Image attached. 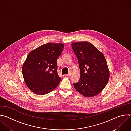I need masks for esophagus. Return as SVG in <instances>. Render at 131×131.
<instances>
[{
  "label": "esophagus",
  "mask_w": 131,
  "mask_h": 131,
  "mask_svg": "<svg viewBox=\"0 0 131 131\" xmlns=\"http://www.w3.org/2000/svg\"><path fill=\"white\" fill-rule=\"evenodd\" d=\"M71 74H72V73H71V72H70L69 73H68V74H66V75H67V76H70L71 75Z\"/></svg>",
  "instance_id": "1"
}]
</instances>
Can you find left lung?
Listing matches in <instances>:
<instances>
[{
	"mask_svg": "<svg viewBox=\"0 0 131 131\" xmlns=\"http://www.w3.org/2000/svg\"><path fill=\"white\" fill-rule=\"evenodd\" d=\"M72 50L80 68V79L73 86L85 97L94 96L104 89L109 79V71L103 54L88 41L72 42Z\"/></svg>",
	"mask_w": 131,
	"mask_h": 131,
	"instance_id": "obj_1",
	"label": "left lung"
}]
</instances>
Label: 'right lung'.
<instances>
[{"instance_id":"right-lung-1","label":"right lung","mask_w":131,"mask_h":131,"mask_svg":"<svg viewBox=\"0 0 131 131\" xmlns=\"http://www.w3.org/2000/svg\"><path fill=\"white\" fill-rule=\"evenodd\" d=\"M63 43H48L31 51L22 67V74L27 87L38 95H45L59 85L61 78L58 73L57 61Z\"/></svg>"}]
</instances>
